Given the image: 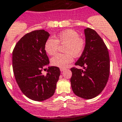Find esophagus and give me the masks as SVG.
Listing matches in <instances>:
<instances>
[{"label": "esophagus", "instance_id": "1", "mask_svg": "<svg viewBox=\"0 0 122 122\" xmlns=\"http://www.w3.org/2000/svg\"><path fill=\"white\" fill-rule=\"evenodd\" d=\"M64 70H65V68H60V71H61V72H63V71H64Z\"/></svg>", "mask_w": 122, "mask_h": 122}]
</instances>
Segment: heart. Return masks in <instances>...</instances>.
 Wrapping results in <instances>:
<instances>
[{"mask_svg":"<svg viewBox=\"0 0 122 122\" xmlns=\"http://www.w3.org/2000/svg\"><path fill=\"white\" fill-rule=\"evenodd\" d=\"M59 44H65L64 54H58L51 59L52 66L66 68L73 61V56L79 57L83 54L86 42L79 33L73 29H66L59 32L56 38L49 37L44 44L45 51L49 55H54L58 51Z\"/></svg>","mask_w":122,"mask_h":122,"instance_id":"obj_1","label":"heart"}]
</instances>
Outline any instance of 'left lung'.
I'll return each instance as SVG.
<instances>
[{
    "mask_svg": "<svg viewBox=\"0 0 122 122\" xmlns=\"http://www.w3.org/2000/svg\"><path fill=\"white\" fill-rule=\"evenodd\" d=\"M85 34V50L75 63L84 69L71 68L70 81L76 95L92 99L98 95L107 83L110 68V56L107 46L95 30L88 27Z\"/></svg>",
    "mask_w": 122,
    "mask_h": 122,
    "instance_id": "left-lung-1",
    "label": "left lung"
}]
</instances>
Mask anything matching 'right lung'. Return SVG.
Masks as SVG:
<instances>
[{
  "instance_id": "add662e5",
  "label": "right lung",
  "mask_w": 122,
  "mask_h": 122,
  "mask_svg": "<svg viewBox=\"0 0 122 122\" xmlns=\"http://www.w3.org/2000/svg\"><path fill=\"white\" fill-rule=\"evenodd\" d=\"M49 34L44 29L24 35L15 46L12 52V68L16 82L21 92L29 98L43 101L54 95L60 70L51 66L46 75L42 69L49 63L44 44Z\"/></svg>"
}]
</instances>
